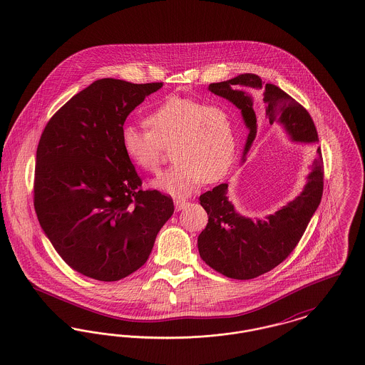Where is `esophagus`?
I'll return each mask as SVG.
<instances>
[{
	"label": "esophagus",
	"mask_w": 365,
	"mask_h": 365,
	"mask_svg": "<svg viewBox=\"0 0 365 365\" xmlns=\"http://www.w3.org/2000/svg\"><path fill=\"white\" fill-rule=\"evenodd\" d=\"M189 205V202L186 200H176L175 201V209L176 210H180V209H185Z\"/></svg>",
	"instance_id": "1"
}]
</instances>
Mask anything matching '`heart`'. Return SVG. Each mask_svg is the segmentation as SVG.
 I'll use <instances>...</instances> for the list:
<instances>
[{"label":"heart","mask_w":365,"mask_h":365,"mask_svg":"<svg viewBox=\"0 0 365 365\" xmlns=\"http://www.w3.org/2000/svg\"><path fill=\"white\" fill-rule=\"evenodd\" d=\"M146 124L150 130L124 125L122 146L137 168L156 174L165 146L171 145L174 164L152 182L157 190L190 195L204 180L222 179L234 163L237 127L225 106L173 96L146 116Z\"/></svg>","instance_id":"heart-1"}]
</instances>
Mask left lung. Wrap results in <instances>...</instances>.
<instances>
[{
	"label": "left lung",
	"mask_w": 365,
	"mask_h": 365,
	"mask_svg": "<svg viewBox=\"0 0 365 365\" xmlns=\"http://www.w3.org/2000/svg\"><path fill=\"white\" fill-rule=\"evenodd\" d=\"M209 91L235 105L249 130L242 163L257 134V118L252 91L262 94L265 119L278 123L294 142L316 143L317 131L308 110L275 85L265 83L255 73H242L230 81L210 83ZM323 158L317 148L307 183L293 201L265 219L238 213L228 201V183H222L200 195L208 213V225L198 235V252L210 268L228 278L253 279L274 269L299 242L323 195Z\"/></svg>",
	"instance_id": "obj_1"
}]
</instances>
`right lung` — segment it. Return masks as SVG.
Wrapping results in <instances>:
<instances>
[{
  "label": "right lung",
  "mask_w": 365,
  "mask_h": 365,
  "mask_svg": "<svg viewBox=\"0 0 365 365\" xmlns=\"http://www.w3.org/2000/svg\"><path fill=\"white\" fill-rule=\"evenodd\" d=\"M163 83L104 78L46 124L36 149L34 207L60 257L87 278L115 282L140 268L174 202L142 180L122 146L127 116Z\"/></svg>",
  "instance_id": "obj_1"
}]
</instances>
